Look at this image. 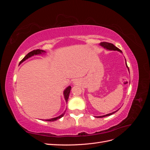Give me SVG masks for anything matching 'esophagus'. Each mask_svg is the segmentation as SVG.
<instances>
[{
	"label": "esophagus",
	"instance_id": "obj_1",
	"mask_svg": "<svg viewBox=\"0 0 150 150\" xmlns=\"http://www.w3.org/2000/svg\"><path fill=\"white\" fill-rule=\"evenodd\" d=\"M73 84L74 85H78L79 84V81L78 79H74L73 81Z\"/></svg>",
	"mask_w": 150,
	"mask_h": 150
}]
</instances>
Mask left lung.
<instances>
[{"mask_svg": "<svg viewBox=\"0 0 150 150\" xmlns=\"http://www.w3.org/2000/svg\"><path fill=\"white\" fill-rule=\"evenodd\" d=\"M99 45H100L101 46H102L103 47H104V49H106L107 50H110V51H119L121 53H122V51H121L120 49H119L117 47H116L115 45H113L111 43H109V42H101L100 44H99ZM125 64H126V67H128V69L129 72V68L128 67V66H127V63H126V59H125ZM119 110H117V111H114L112 112H111V113H109V114H107V115H103V116H96L97 117H106V116H110L112 114H114L115 112H116V111H118Z\"/></svg>", "mask_w": 150, "mask_h": 150, "instance_id": "1", "label": "left lung"}]
</instances>
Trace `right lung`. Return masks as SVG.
<instances>
[{"instance_id":"add662e5","label":"right lung","mask_w":150,"mask_h":150,"mask_svg":"<svg viewBox=\"0 0 150 150\" xmlns=\"http://www.w3.org/2000/svg\"><path fill=\"white\" fill-rule=\"evenodd\" d=\"M45 52H46L43 51V50H40V49L33 50V51H31L29 53H28L23 59H22V60L20 62L19 64H21V63H22L24 61H25V60L28 59H29V58H30L31 57H33L34 56H36V55H40V54H44ZM71 87L70 86H67V87L64 89V92H63V94H64V98L65 99V101H66V103L68 101V99H69V93H70V91H71ZM65 112H66V111L64 112H63L62 115H61L60 116H59L57 117H53V118H51V119L44 120L46 121H56V120H57L61 118V117L64 115Z\"/></svg>"}]
</instances>
